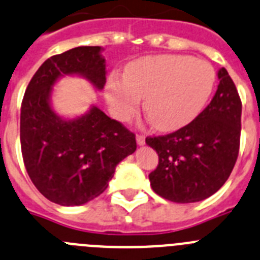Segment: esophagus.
<instances>
[{
  "instance_id": "esophagus-1",
  "label": "esophagus",
  "mask_w": 260,
  "mask_h": 260,
  "mask_svg": "<svg viewBox=\"0 0 260 260\" xmlns=\"http://www.w3.org/2000/svg\"><path fill=\"white\" fill-rule=\"evenodd\" d=\"M136 141H137V145H139V146H142V145H145V136L137 135V136H136Z\"/></svg>"
}]
</instances>
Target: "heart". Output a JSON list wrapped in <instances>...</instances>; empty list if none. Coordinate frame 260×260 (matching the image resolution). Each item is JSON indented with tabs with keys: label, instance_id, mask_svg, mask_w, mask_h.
Here are the masks:
<instances>
[{
	"label": "heart",
	"instance_id": "b5f03b06",
	"mask_svg": "<svg viewBox=\"0 0 260 260\" xmlns=\"http://www.w3.org/2000/svg\"><path fill=\"white\" fill-rule=\"evenodd\" d=\"M216 74L209 62L186 55L147 57L113 75L106 97L111 113L128 120L141 106L160 131H175L197 118L214 90Z\"/></svg>",
	"mask_w": 260,
	"mask_h": 260
}]
</instances>
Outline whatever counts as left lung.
Returning <instances> with one entry per match:
<instances>
[{
  "label": "left lung",
  "instance_id": "left-lung-1",
  "mask_svg": "<svg viewBox=\"0 0 260 260\" xmlns=\"http://www.w3.org/2000/svg\"><path fill=\"white\" fill-rule=\"evenodd\" d=\"M214 98L188 125L166 136L147 137L158 153V167L149 175L158 196L177 203L209 198L228 180L238 156L241 105L236 85L224 67L217 71Z\"/></svg>",
  "mask_w": 260,
  "mask_h": 260
}]
</instances>
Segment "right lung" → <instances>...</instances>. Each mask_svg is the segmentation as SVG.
Here are the masks:
<instances>
[{
  "mask_svg": "<svg viewBox=\"0 0 260 260\" xmlns=\"http://www.w3.org/2000/svg\"><path fill=\"white\" fill-rule=\"evenodd\" d=\"M101 46H78L40 66L24 93L20 145L28 176L37 190L60 206H80L106 190L115 167L136 151L132 132L92 105L64 118L51 105L53 88L64 76H79L95 90L106 83Z\"/></svg>",
  "mask_w": 260,
  "mask_h": 260,
  "instance_id": "right-lung-1",
  "label": "right lung"
}]
</instances>
